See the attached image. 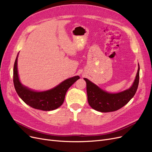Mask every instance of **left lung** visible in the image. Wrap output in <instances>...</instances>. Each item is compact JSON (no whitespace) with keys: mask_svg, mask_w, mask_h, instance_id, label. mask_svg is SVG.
Listing matches in <instances>:
<instances>
[{"mask_svg":"<svg viewBox=\"0 0 152 152\" xmlns=\"http://www.w3.org/2000/svg\"><path fill=\"white\" fill-rule=\"evenodd\" d=\"M84 79L86 82L87 100L91 107L101 112H114L126 105L134 96L139 84L140 65L138 64V70L132 86L118 93H109L87 79Z\"/></svg>","mask_w":152,"mask_h":152,"instance_id":"obj_1","label":"left lung"}]
</instances>
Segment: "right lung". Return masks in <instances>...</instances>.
I'll return each instance as SVG.
<instances>
[{
	"label": "right lung",
	"instance_id": "obj_1",
	"mask_svg": "<svg viewBox=\"0 0 152 152\" xmlns=\"http://www.w3.org/2000/svg\"><path fill=\"white\" fill-rule=\"evenodd\" d=\"M18 56L14 65L13 82L18 96L30 107L44 111H50L59 108L63 103L66 91L75 82L80 79L75 76L62 82L53 89L46 91L37 92L23 86L18 74Z\"/></svg>",
	"mask_w": 152,
	"mask_h": 152
}]
</instances>
